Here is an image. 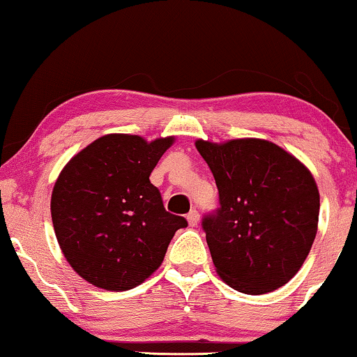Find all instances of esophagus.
<instances>
[{
	"label": "esophagus",
	"instance_id": "esophagus-1",
	"mask_svg": "<svg viewBox=\"0 0 357 357\" xmlns=\"http://www.w3.org/2000/svg\"><path fill=\"white\" fill-rule=\"evenodd\" d=\"M187 221H188V224L192 227L197 226L198 221H199V213L197 211V209H192V211L187 214Z\"/></svg>",
	"mask_w": 357,
	"mask_h": 357
}]
</instances>
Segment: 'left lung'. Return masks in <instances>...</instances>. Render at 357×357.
I'll list each match as a JSON object with an SVG mask.
<instances>
[{
	"label": "left lung",
	"mask_w": 357,
	"mask_h": 357,
	"mask_svg": "<svg viewBox=\"0 0 357 357\" xmlns=\"http://www.w3.org/2000/svg\"><path fill=\"white\" fill-rule=\"evenodd\" d=\"M197 149L219 192V208L202 222L218 275L252 296L286 284L317 234L320 195L312 174L265 139H198Z\"/></svg>",
	"instance_id": "obj_1"
}]
</instances>
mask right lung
<instances>
[{
    "mask_svg": "<svg viewBox=\"0 0 357 357\" xmlns=\"http://www.w3.org/2000/svg\"><path fill=\"white\" fill-rule=\"evenodd\" d=\"M174 138L148 143L105 135L61 170L52 193V221L68 263L87 282L128 291L160 266L187 219L165 211L149 175Z\"/></svg>",
    "mask_w": 357,
    "mask_h": 357,
    "instance_id": "1",
    "label": "right lung"
}]
</instances>
